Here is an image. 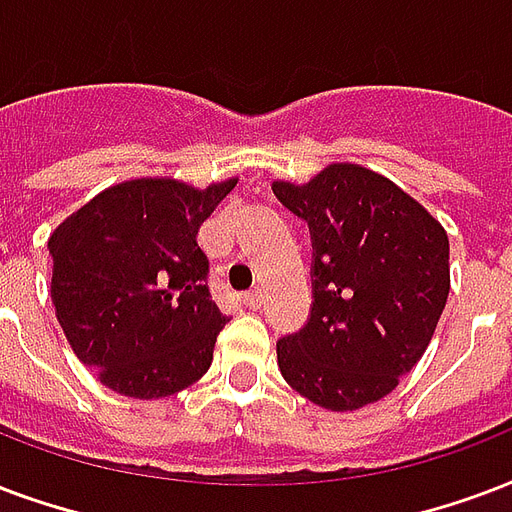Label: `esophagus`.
Instances as JSON below:
<instances>
[{"instance_id":"34e87169","label":"esophagus","mask_w":512,"mask_h":512,"mask_svg":"<svg viewBox=\"0 0 512 512\" xmlns=\"http://www.w3.org/2000/svg\"><path fill=\"white\" fill-rule=\"evenodd\" d=\"M244 306H249L252 311H257V308L263 306V292H260V290L244 292Z\"/></svg>"}]
</instances>
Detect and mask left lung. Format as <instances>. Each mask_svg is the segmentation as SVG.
Instances as JSON below:
<instances>
[{
	"label": "left lung",
	"mask_w": 512,
	"mask_h": 512,
	"mask_svg": "<svg viewBox=\"0 0 512 512\" xmlns=\"http://www.w3.org/2000/svg\"><path fill=\"white\" fill-rule=\"evenodd\" d=\"M273 193L308 222L314 306L276 343L284 381L327 411L386 397L427 351L451 290L448 236L392 179L330 163Z\"/></svg>",
	"instance_id": "obj_1"
}]
</instances>
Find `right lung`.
I'll return each mask as SVG.
<instances>
[{
	"label": "right lung",
	"instance_id": "1",
	"mask_svg": "<svg viewBox=\"0 0 512 512\" xmlns=\"http://www.w3.org/2000/svg\"><path fill=\"white\" fill-rule=\"evenodd\" d=\"M236 182L198 190L171 177L128 179L50 233L58 325L117 395H177L212 365L228 317L212 300L195 236Z\"/></svg>",
	"mask_w": 512,
	"mask_h": 512
}]
</instances>
